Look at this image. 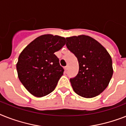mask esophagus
<instances>
[{"instance_id": "1", "label": "esophagus", "mask_w": 126, "mask_h": 126, "mask_svg": "<svg viewBox=\"0 0 126 126\" xmlns=\"http://www.w3.org/2000/svg\"><path fill=\"white\" fill-rule=\"evenodd\" d=\"M67 69H68V66L67 65V66H65V70L67 71Z\"/></svg>"}]
</instances>
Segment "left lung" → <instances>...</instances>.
Returning <instances> with one entry per match:
<instances>
[{"label":"left lung","instance_id":"obj_1","mask_svg":"<svg viewBox=\"0 0 126 126\" xmlns=\"http://www.w3.org/2000/svg\"><path fill=\"white\" fill-rule=\"evenodd\" d=\"M66 46L77 58L79 65L78 74L70 79L75 92L84 98L100 94L113 73L109 53L98 41L83 35L66 38Z\"/></svg>","mask_w":126,"mask_h":126}]
</instances>
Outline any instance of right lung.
Listing matches in <instances>:
<instances>
[{"label": "right lung", "mask_w": 126, "mask_h": 126, "mask_svg": "<svg viewBox=\"0 0 126 126\" xmlns=\"http://www.w3.org/2000/svg\"><path fill=\"white\" fill-rule=\"evenodd\" d=\"M65 44L64 37L41 35L20 54L16 64L18 79L31 94L42 97L55 89L64 70L54 53Z\"/></svg>", "instance_id": "obj_1"}]
</instances>
